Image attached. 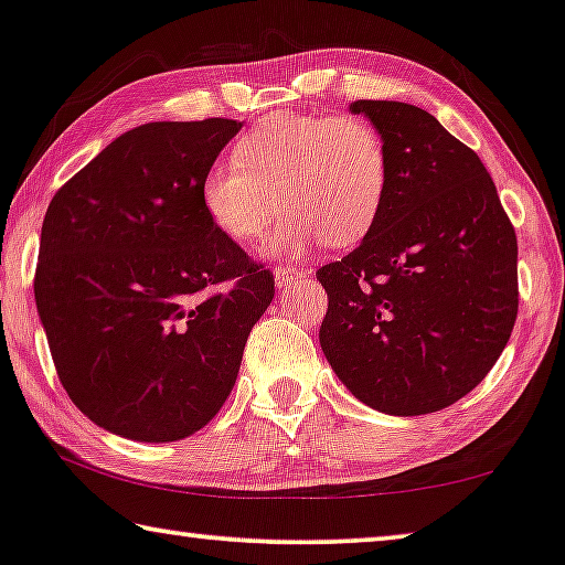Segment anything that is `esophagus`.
<instances>
[{
    "instance_id": "34e87169",
    "label": "esophagus",
    "mask_w": 565,
    "mask_h": 565,
    "mask_svg": "<svg viewBox=\"0 0 565 565\" xmlns=\"http://www.w3.org/2000/svg\"><path fill=\"white\" fill-rule=\"evenodd\" d=\"M274 276H276V286H279V289H286V286L297 284L305 274H301L299 268H294V266H279V268H276Z\"/></svg>"
}]
</instances>
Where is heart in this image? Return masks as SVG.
I'll return each instance as SVG.
<instances>
[{
  "instance_id": "obj_1",
  "label": "heart",
  "mask_w": 565,
  "mask_h": 565,
  "mask_svg": "<svg viewBox=\"0 0 565 565\" xmlns=\"http://www.w3.org/2000/svg\"><path fill=\"white\" fill-rule=\"evenodd\" d=\"M388 184V149L370 121L276 114L235 141L233 162L221 159L202 172L200 205L217 233L246 246L279 221L284 202L297 217L268 250L286 254L319 241L342 248L373 228Z\"/></svg>"
}]
</instances>
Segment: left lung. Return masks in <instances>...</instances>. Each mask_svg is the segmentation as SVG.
I'll return each instance as SVG.
<instances>
[{"label": "left lung", "mask_w": 565, "mask_h": 565, "mask_svg": "<svg viewBox=\"0 0 565 565\" xmlns=\"http://www.w3.org/2000/svg\"><path fill=\"white\" fill-rule=\"evenodd\" d=\"M388 149L383 213L317 271L319 344L365 406L441 411L498 363L518 319V238L482 159L424 108L355 100Z\"/></svg>", "instance_id": "1"}]
</instances>
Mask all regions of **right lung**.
I'll return each mask as SVG.
<instances>
[{
  "label": "right lung",
  "instance_id": "add662e5",
  "mask_svg": "<svg viewBox=\"0 0 565 565\" xmlns=\"http://www.w3.org/2000/svg\"><path fill=\"white\" fill-rule=\"evenodd\" d=\"M233 119L121 134L50 200L35 301L65 393L96 426L180 441L223 408L274 274L202 213Z\"/></svg>",
  "mask_w": 565,
  "mask_h": 565
}]
</instances>
